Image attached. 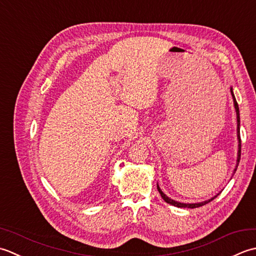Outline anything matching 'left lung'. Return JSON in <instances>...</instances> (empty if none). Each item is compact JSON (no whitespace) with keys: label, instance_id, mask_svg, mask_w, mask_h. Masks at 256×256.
<instances>
[{"label":"left lung","instance_id":"1","mask_svg":"<svg viewBox=\"0 0 256 256\" xmlns=\"http://www.w3.org/2000/svg\"><path fill=\"white\" fill-rule=\"evenodd\" d=\"M231 92H232V97H233V102H234V107H236V119H238V164H236V168H238V164L240 162V159H241V136H240V112H238V105L236 102V97H234L233 95V92L231 90ZM236 168L234 169V171H236ZM157 189L159 191V194H161V196H162V199L166 202L169 203V204H172L174 206H178V208H199V206H202L206 204V203L211 202L214 198H212V199L208 200V201H204V202H200V203H192V204H189V203H180V202H176V201H174L169 199L168 196H166L162 191H161V189L159 188V186H157Z\"/></svg>","mask_w":256,"mask_h":256}]
</instances>
